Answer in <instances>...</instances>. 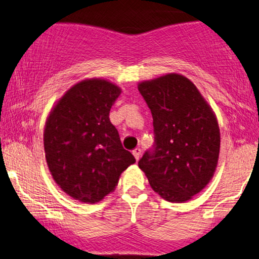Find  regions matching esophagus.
<instances>
[{"mask_svg":"<svg viewBox=\"0 0 259 259\" xmlns=\"http://www.w3.org/2000/svg\"><path fill=\"white\" fill-rule=\"evenodd\" d=\"M133 154H134V156H135L136 161H139L140 158H141V149H140V148L134 149V150H133Z\"/></svg>","mask_w":259,"mask_h":259,"instance_id":"34e87169","label":"esophagus"}]
</instances>
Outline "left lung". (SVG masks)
<instances>
[{
    "label": "left lung",
    "mask_w": 259,
    "mask_h": 259,
    "mask_svg": "<svg viewBox=\"0 0 259 259\" xmlns=\"http://www.w3.org/2000/svg\"><path fill=\"white\" fill-rule=\"evenodd\" d=\"M153 117L154 145L139 167L166 201H188L205 188L220 153V129L189 78L168 74L139 84Z\"/></svg>",
    "instance_id": "1"
}]
</instances>
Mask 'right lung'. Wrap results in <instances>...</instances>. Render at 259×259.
<instances>
[{
  "mask_svg": "<svg viewBox=\"0 0 259 259\" xmlns=\"http://www.w3.org/2000/svg\"><path fill=\"white\" fill-rule=\"evenodd\" d=\"M120 90L105 80L71 87L50 112L44 132L45 158L55 182L77 201L94 203L113 191L136 161L124 149L110 110Z\"/></svg>",
  "mask_w": 259,
  "mask_h": 259,
  "instance_id": "add662e5",
  "label": "right lung"
}]
</instances>
